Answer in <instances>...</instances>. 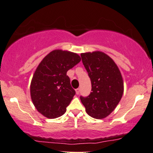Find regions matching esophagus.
I'll use <instances>...</instances> for the list:
<instances>
[{"label":"esophagus","mask_w":153,"mask_h":153,"mask_svg":"<svg viewBox=\"0 0 153 153\" xmlns=\"http://www.w3.org/2000/svg\"><path fill=\"white\" fill-rule=\"evenodd\" d=\"M75 92H76V94H79V93H80V88H77L76 90H75Z\"/></svg>","instance_id":"obj_1"}]
</instances>
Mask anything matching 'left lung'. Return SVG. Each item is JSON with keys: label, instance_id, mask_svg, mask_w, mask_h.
Wrapping results in <instances>:
<instances>
[{"label": "left lung", "instance_id": "1", "mask_svg": "<svg viewBox=\"0 0 153 153\" xmlns=\"http://www.w3.org/2000/svg\"><path fill=\"white\" fill-rule=\"evenodd\" d=\"M80 56L92 85L90 95L80 96V100L90 116L104 118L121 100L124 89L122 75L113 59L104 53H85Z\"/></svg>", "mask_w": 153, "mask_h": 153}]
</instances>
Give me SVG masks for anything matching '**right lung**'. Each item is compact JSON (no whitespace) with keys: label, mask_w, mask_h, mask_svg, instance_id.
<instances>
[{"label":"right lung","mask_w":153,"mask_h":153,"mask_svg":"<svg viewBox=\"0 0 153 153\" xmlns=\"http://www.w3.org/2000/svg\"><path fill=\"white\" fill-rule=\"evenodd\" d=\"M80 57L69 51L55 50L43 59L30 84V95L38 111L50 119L63 115L75 95L68 70L80 62Z\"/></svg>","instance_id":"right-lung-1"}]
</instances>
